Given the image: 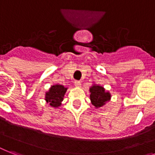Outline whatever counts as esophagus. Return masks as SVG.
Wrapping results in <instances>:
<instances>
[{"mask_svg": "<svg viewBox=\"0 0 155 155\" xmlns=\"http://www.w3.org/2000/svg\"><path fill=\"white\" fill-rule=\"evenodd\" d=\"M74 84H75V87H80V85H81V82L79 81V80H75V82H74Z\"/></svg>", "mask_w": 155, "mask_h": 155, "instance_id": "esophagus-1", "label": "esophagus"}]
</instances>
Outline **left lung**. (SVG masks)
Masks as SVG:
<instances>
[{
  "mask_svg": "<svg viewBox=\"0 0 155 155\" xmlns=\"http://www.w3.org/2000/svg\"><path fill=\"white\" fill-rule=\"evenodd\" d=\"M90 100L95 108H100L105 104L111 99L110 92L101 85L93 84L89 88Z\"/></svg>",
  "mask_w": 155,
  "mask_h": 155,
  "instance_id": "obj_1",
  "label": "left lung"
}]
</instances>
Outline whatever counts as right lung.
<instances>
[{"label":"right lung","instance_id":"add662e5","mask_svg":"<svg viewBox=\"0 0 155 155\" xmlns=\"http://www.w3.org/2000/svg\"><path fill=\"white\" fill-rule=\"evenodd\" d=\"M67 90L68 87H64L63 85H52L50 87L49 91L46 92L45 101L53 108H58L62 104V101H63V97Z\"/></svg>","mask_w":155,"mask_h":155}]
</instances>
